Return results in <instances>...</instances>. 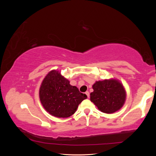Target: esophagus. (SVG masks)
Here are the masks:
<instances>
[{
  "mask_svg": "<svg viewBox=\"0 0 156 156\" xmlns=\"http://www.w3.org/2000/svg\"><path fill=\"white\" fill-rule=\"evenodd\" d=\"M85 94H87V97L89 98V97H90V94H89V92L88 91H87L86 92H85Z\"/></svg>",
  "mask_w": 156,
  "mask_h": 156,
  "instance_id": "1",
  "label": "esophagus"
}]
</instances>
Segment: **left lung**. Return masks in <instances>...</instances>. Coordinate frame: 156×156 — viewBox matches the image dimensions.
<instances>
[{
	"mask_svg": "<svg viewBox=\"0 0 156 156\" xmlns=\"http://www.w3.org/2000/svg\"><path fill=\"white\" fill-rule=\"evenodd\" d=\"M90 101L100 111L112 114L123 107L126 100V91L122 83L116 79L96 81L92 85Z\"/></svg>",
	"mask_w": 156,
	"mask_h": 156,
	"instance_id": "1",
	"label": "left lung"
}]
</instances>
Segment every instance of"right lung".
<instances>
[{
  "label": "right lung",
  "instance_id": "right-lung-1",
  "mask_svg": "<svg viewBox=\"0 0 156 156\" xmlns=\"http://www.w3.org/2000/svg\"><path fill=\"white\" fill-rule=\"evenodd\" d=\"M39 96L45 110L57 118L71 116L87 98L77 87L71 85L69 80L57 69L51 70L46 75L40 87Z\"/></svg>",
  "mask_w": 156,
  "mask_h": 156
}]
</instances>
